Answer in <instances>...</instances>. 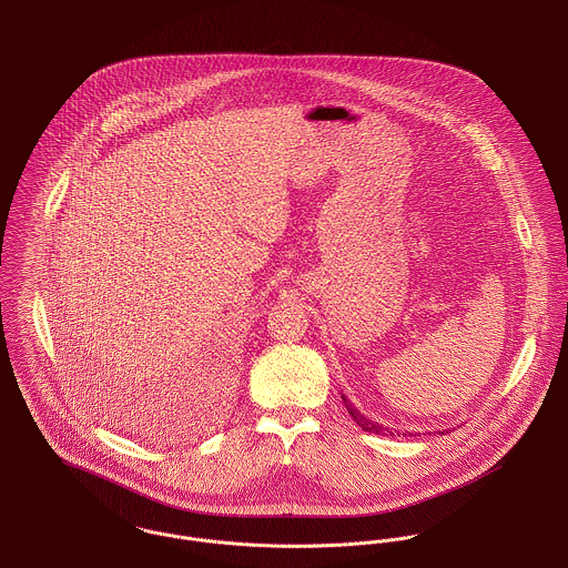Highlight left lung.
<instances>
[{
	"label": "left lung",
	"instance_id": "1",
	"mask_svg": "<svg viewBox=\"0 0 568 568\" xmlns=\"http://www.w3.org/2000/svg\"><path fill=\"white\" fill-rule=\"evenodd\" d=\"M341 397H343V404H345L347 413L352 414V418L361 425L362 432H371V434H377V436H395V432H393L390 427H386V425H382V423H377V420H371V418L364 416L345 395H341ZM397 434H399V432H397Z\"/></svg>",
	"mask_w": 568,
	"mask_h": 568
}]
</instances>
